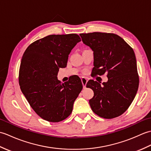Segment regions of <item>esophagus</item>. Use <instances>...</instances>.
Here are the masks:
<instances>
[{
    "instance_id": "esophagus-1",
    "label": "esophagus",
    "mask_w": 151,
    "mask_h": 151,
    "mask_svg": "<svg viewBox=\"0 0 151 151\" xmlns=\"http://www.w3.org/2000/svg\"><path fill=\"white\" fill-rule=\"evenodd\" d=\"M81 81H82V83L83 87H84V88H85L86 84H87V82H88L87 78H85V77H82L81 78Z\"/></svg>"
}]
</instances>
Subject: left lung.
Returning a JSON list of instances; mask_svg holds the SVG:
<instances>
[{"label":"left lung","instance_id":"1","mask_svg":"<svg viewBox=\"0 0 151 151\" xmlns=\"http://www.w3.org/2000/svg\"><path fill=\"white\" fill-rule=\"evenodd\" d=\"M86 45L93 51L94 76L106 73L108 81L102 84L93 80L86 87L94 96L89 101L93 111L105 119L123 114L135 98L139 86L136 56L120 36L111 33L81 34Z\"/></svg>","mask_w":151,"mask_h":151}]
</instances>
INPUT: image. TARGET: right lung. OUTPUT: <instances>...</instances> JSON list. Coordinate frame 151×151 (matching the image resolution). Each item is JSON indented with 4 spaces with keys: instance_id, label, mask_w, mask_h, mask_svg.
<instances>
[{
    "instance_id": "add662e5",
    "label": "right lung",
    "mask_w": 151,
    "mask_h": 151,
    "mask_svg": "<svg viewBox=\"0 0 151 151\" xmlns=\"http://www.w3.org/2000/svg\"><path fill=\"white\" fill-rule=\"evenodd\" d=\"M81 41L78 35H49L30 44L22 57L19 74L21 91L34 111L43 119L60 122L71 114L82 89L75 76L62 83L60 68L67 65L69 54Z\"/></svg>"
}]
</instances>
